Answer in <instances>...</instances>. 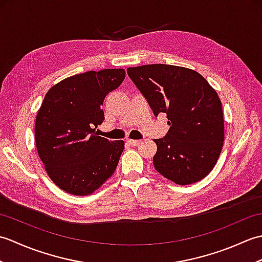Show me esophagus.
<instances>
[{
  "label": "esophagus",
  "instance_id": "esophagus-1",
  "mask_svg": "<svg viewBox=\"0 0 262 262\" xmlns=\"http://www.w3.org/2000/svg\"><path fill=\"white\" fill-rule=\"evenodd\" d=\"M127 142H128V143H129L132 146H137V145H138V144H140V143H141V141H137V140H128Z\"/></svg>",
  "mask_w": 262,
  "mask_h": 262
}]
</instances>
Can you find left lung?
I'll list each match as a JSON object with an SVG mask.
<instances>
[{
	"mask_svg": "<svg viewBox=\"0 0 262 262\" xmlns=\"http://www.w3.org/2000/svg\"><path fill=\"white\" fill-rule=\"evenodd\" d=\"M127 74L158 116L166 114L168 134L154 140V168L177 185H190L213 170L224 142L222 102L198 72L166 64L128 68Z\"/></svg>",
	"mask_w": 262,
	"mask_h": 262,
	"instance_id": "left-lung-1",
	"label": "left lung"
}]
</instances>
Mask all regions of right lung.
Segmentation results:
<instances>
[{
  "label": "right lung",
  "mask_w": 262,
  "mask_h": 262,
  "mask_svg": "<svg viewBox=\"0 0 262 262\" xmlns=\"http://www.w3.org/2000/svg\"><path fill=\"white\" fill-rule=\"evenodd\" d=\"M125 75L124 69L89 71L46 93L36 117V147L47 174L62 190L86 196L114 174L125 143L98 136L96 128L104 119L105 96Z\"/></svg>",
  "instance_id": "add662e5"
}]
</instances>
